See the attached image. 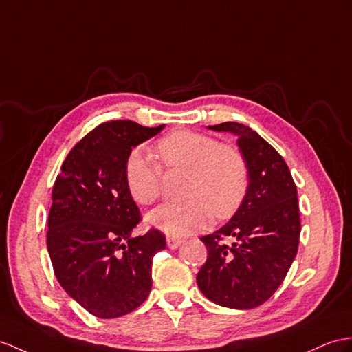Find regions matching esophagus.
Returning <instances> with one entry per match:
<instances>
[{"label": "esophagus", "mask_w": 352, "mask_h": 352, "mask_svg": "<svg viewBox=\"0 0 352 352\" xmlns=\"http://www.w3.org/2000/svg\"><path fill=\"white\" fill-rule=\"evenodd\" d=\"M181 245H182L181 239L173 237V236H167V246L170 248V250H176V248H179Z\"/></svg>", "instance_id": "esophagus-1"}]
</instances>
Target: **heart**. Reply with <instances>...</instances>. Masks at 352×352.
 Segmentation results:
<instances>
[{"instance_id":"1","label":"heart","mask_w":352,"mask_h":352,"mask_svg":"<svg viewBox=\"0 0 352 352\" xmlns=\"http://www.w3.org/2000/svg\"><path fill=\"white\" fill-rule=\"evenodd\" d=\"M157 155L167 171L185 173L188 201L164 204L146 217L148 226L167 236L182 237L208 227L212 213L228 218L241 208L250 185L243 153L209 135L177 130L157 143ZM125 184L133 200L148 206L161 195L162 170L146 151L134 149L125 162Z\"/></svg>"}]
</instances>
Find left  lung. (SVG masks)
I'll return each instance as SVG.
<instances>
[{"instance_id":"left-lung-1","label":"left lung","mask_w":352,"mask_h":352,"mask_svg":"<svg viewBox=\"0 0 352 352\" xmlns=\"http://www.w3.org/2000/svg\"><path fill=\"white\" fill-rule=\"evenodd\" d=\"M237 139L250 171L241 208L224 227L201 237L208 260L197 285L210 302L252 309L279 288L293 264L300 237L297 188L287 162L252 128L237 122L208 126ZM233 236L231 247L221 242Z\"/></svg>"}]
</instances>
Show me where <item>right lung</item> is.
<instances>
[{
	"label": "right lung",
	"instance_id": "add662e5",
	"mask_svg": "<svg viewBox=\"0 0 352 352\" xmlns=\"http://www.w3.org/2000/svg\"><path fill=\"white\" fill-rule=\"evenodd\" d=\"M164 126L101 124L70 151L55 181L50 261L65 293L98 318L130 314L148 298L152 258L166 250L158 230L131 236L140 212L125 184L128 155Z\"/></svg>",
	"mask_w": 352,
	"mask_h": 352
}]
</instances>
